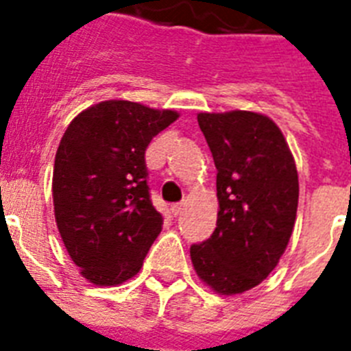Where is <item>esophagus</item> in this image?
I'll return each instance as SVG.
<instances>
[{"label": "esophagus", "instance_id": "34e87169", "mask_svg": "<svg viewBox=\"0 0 351 351\" xmlns=\"http://www.w3.org/2000/svg\"><path fill=\"white\" fill-rule=\"evenodd\" d=\"M182 211H184V204H173V206H171V213L175 215V217H178Z\"/></svg>", "mask_w": 351, "mask_h": 351}]
</instances>
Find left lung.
Masks as SVG:
<instances>
[{"mask_svg":"<svg viewBox=\"0 0 351 351\" xmlns=\"http://www.w3.org/2000/svg\"><path fill=\"white\" fill-rule=\"evenodd\" d=\"M217 167L213 234L191 245L198 278L219 295L244 293L275 269L293 233L299 175L282 131L253 111L198 112Z\"/></svg>","mask_w":351,"mask_h":351,"instance_id":"8db88e82","label":"left lung"}]
</instances>
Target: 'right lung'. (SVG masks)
I'll use <instances>...</instances> for the list:
<instances>
[{
	"instance_id": "right-lung-1",
	"label": "right lung",
	"mask_w": 351,
	"mask_h": 351,
	"mask_svg": "<svg viewBox=\"0 0 351 351\" xmlns=\"http://www.w3.org/2000/svg\"><path fill=\"white\" fill-rule=\"evenodd\" d=\"M180 117L129 100L87 107L69 123L52 171L58 231L82 277L118 286L140 271L162 231L149 198L145 149Z\"/></svg>"
}]
</instances>
